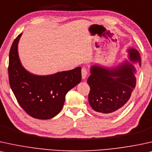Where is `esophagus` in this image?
Segmentation results:
<instances>
[{
    "label": "esophagus",
    "instance_id": "34e87169",
    "mask_svg": "<svg viewBox=\"0 0 152 152\" xmlns=\"http://www.w3.org/2000/svg\"><path fill=\"white\" fill-rule=\"evenodd\" d=\"M81 74H82V78L83 79H86V77H87V75H88V72L87 69L86 68H82L81 69Z\"/></svg>",
    "mask_w": 152,
    "mask_h": 152
}]
</instances>
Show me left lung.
<instances>
[{"label": "left lung", "mask_w": 152, "mask_h": 152, "mask_svg": "<svg viewBox=\"0 0 152 152\" xmlns=\"http://www.w3.org/2000/svg\"><path fill=\"white\" fill-rule=\"evenodd\" d=\"M128 53L131 63L125 60L116 66H90L87 80L90 87L88 102L92 109L102 116L124 108L135 87L137 70L133 63L141 66V57L135 48L128 49Z\"/></svg>", "instance_id": "left-lung-1"}]
</instances>
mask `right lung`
<instances>
[{
    "label": "right lung",
    "instance_id": "add662e5",
    "mask_svg": "<svg viewBox=\"0 0 152 152\" xmlns=\"http://www.w3.org/2000/svg\"><path fill=\"white\" fill-rule=\"evenodd\" d=\"M20 34L11 46L8 75L11 89L22 108L33 118L50 119L62 110L65 96L81 80V68L39 76L25 69L18 55Z\"/></svg>",
    "mask_w": 152,
    "mask_h": 152
}]
</instances>
